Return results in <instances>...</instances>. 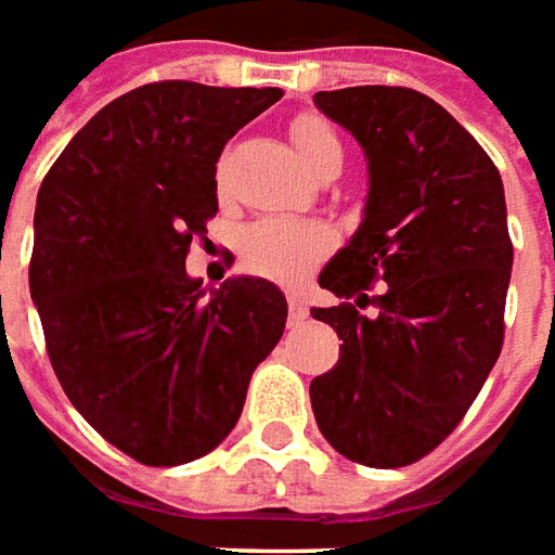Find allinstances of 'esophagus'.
<instances>
[{
	"label": "esophagus",
	"mask_w": 555,
	"mask_h": 555,
	"mask_svg": "<svg viewBox=\"0 0 555 555\" xmlns=\"http://www.w3.org/2000/svg\"><path fill=\"white\" fill-rule=\"evenodd\" d=\"M286 305H289V322L308 320V301L298 296V293H286Z\"/></svg>",
	"instance_id": "34e87169"
}]
</instances>
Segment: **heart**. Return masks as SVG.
I'll list each match as a JSON object with an SVG mask.
<instances>
[{"label":"heart","instance_id":"obj_1","mask_svg":"<svg viewBox=\"0 0 555 555\" xmlns=\"http://www.w3.org/2000/svg\"><path fill=\"white\" fill-rule=\"evenodd\" d=\"M293 143L301 160L317 172L322 160L340 155V143L332 125L320 116H298L293 121ZM334 235L328 227L296 218H266L250 223L242 235V262L247 271L271 281H296L332 250Z\"/></svg>","mask_w":555,"mask_h":555}]
</instances>
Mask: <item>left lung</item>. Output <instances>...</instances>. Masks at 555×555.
Segmentation results:
<instances>
[{"mask_svg": "<svg viewBox=\"0 0 555 555\" xmlns=\"http://www.w3.org/2000/svg\"><path fill=\"white\" fill-rule=\"evenodd\" d=\"M364 149L371 191L320 286L354 305L313 308L340 359L310 383L322 436L344 457L397 469L446 439L493 371L514 247L493 160L434 98L403 86L317 92ZM373 280L386 286L371 299Z\"/></svg>", "mask_w": 555, "mask_h": 555, "instance_id": "8db88e82", "label": "left lung"}]
</instances>
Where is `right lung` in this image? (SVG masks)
Segmentation results:
<instances>
[{"instance_id": "right-lung-1", "label": "right lung", "mask_w": 555, "mask_h": 555, "mask_svg": "<svg viewBox=\"0 0 555 555\" xmlns=\"http://www.w3.org/2000/svg\"><path fill=\"white\" fill-rule=\"evenodd\" d=\"M281 89L149 82L74 133L41 182L29 293L68 400L109 446L179 466L230 436L278 347L286 298L262 278L206 296L184 257L218 211V158Z\"/></svg>"}]
</instances>
